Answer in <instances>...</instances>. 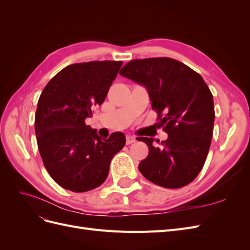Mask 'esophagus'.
Masks as SVG:
<instances>
[{
	"label": "esophagus",
	"instance_id": "obj_1",
	"mask_svg": "<svg viewBox=\"0 0 250 250\" xmlns=\"http://www.w3.org/2000/svg\"><path fill=\"white\" fill-rule=\"evenodd\" d=\"M134 142H135V138L131 137V135H128V137L126 138V144H127V145H130V144H132Z\"/></svg>",
	"mask_w": 250,
	"mask_h": 250
}]
</instances>
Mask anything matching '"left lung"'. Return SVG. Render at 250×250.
Instances as JSON below:
<instances>
[{
  "mask_svg": "<svg viewBox=\"0 0 250 250\" xmlns=\"http://www.w3.org/2000/svg\"><path fill=\"white\" fill-rule=\"evenodd\" d=\"M120 74L146 87L168 133L162 147L153 146L152 138H138L149 148L140 172L163 188L192 183L206 163L213 137L214 100L207 83L191 67L169 57L131 60Z\"/></svg>",
  "mask_w": 250,
  "mask_h": 250,
  "instance_id": "1",
  "label": "left lung"
}]
</instances>
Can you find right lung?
<instances>
[{"label": "right lung", "mask_w": 250, "mask_h": 250, "mask_svg": "<svg viewBox=\"0 0 250 250\" xmlns=\"http://www.w3.org/2000/svg\"><path fill=\"white\" fill-rule=\"evenodd\" d=\"M122 62L67 65L43 88L35 112V134L50 176L66 190L87 192L107 178L109 165L126 143L122 132L107 140L85 124L101 105Z\"/></svg>", "instance_id": "add662e5"}]
</instances>
